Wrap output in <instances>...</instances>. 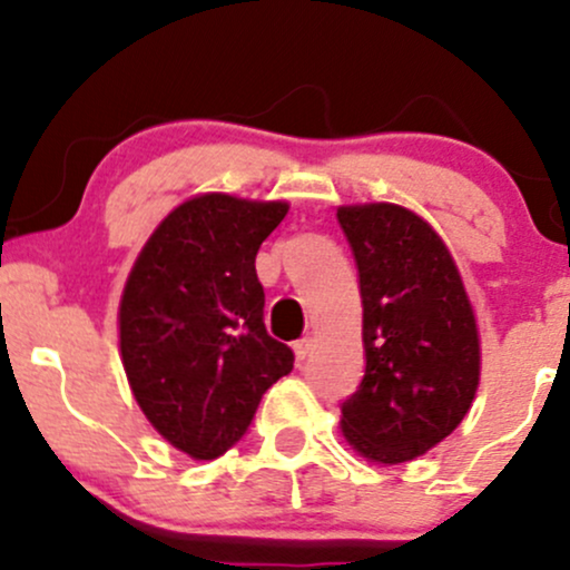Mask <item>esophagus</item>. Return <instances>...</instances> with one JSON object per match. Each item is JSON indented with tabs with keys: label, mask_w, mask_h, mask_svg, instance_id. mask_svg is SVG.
Returning <instances> with one entry per match:
<instances>
[{
	"label": "esophagus",
	"mask_w": 570,
	"mask_h": 570,
	"mask_svg": "<svg viewBox=\"0 0 570 570\" xmlns=\"http://www.w3.org/2000/svg\"><path fill=\"white\" fill-rule=\"evenodd\" d=\"M311 353H313V337H303V340H297V343H294V356H297L299 362L311 356Z\"/></svg>",
	"instance_id": "obj_1"
}]
</instances>
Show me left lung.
<instances>
[{"mask_svg":"<svg viewBox=\"0 0 570 570\" xmlns=\"http://www.w3.org/2000/svg\"><path fill=\"white\" fill-rule=\"evenodd\" d=\"M356 259L367 367L345 399L343 436L358 455L404 463L453 434L480 385V335L448 246L394 203L340 206Z\"/></svg>","mask_w":570,"mask_h":570,"instance_id":"left-lung-1","label":"left lung"}]
</instances>
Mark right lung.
<instances>
[{
  "mask_svg": "<svg viewBox=\"0 0 570 570\" xmlns=\"http://www.w3.org/2000/svg\"><path fill=\"white\" fill-rule=\"evenodd\" d=\"M289 206L208 193L149 235L120 299V353L147 421L181 453L212 461L246 434L294 353L267 335L263 240Z\"/></svg>",
  "mask_w": 570,
  "mask_h": 570,
  "instance_id": "1",
  "label": "right lung"
}]
</instances>
